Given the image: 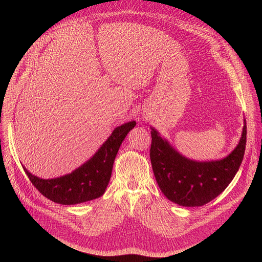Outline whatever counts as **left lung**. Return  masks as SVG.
Returning a JSON list of instances; mask_svg holds the SVG:
<instances>
[{"label":"left lung","mask_w":262,"mask_h":262,"mask_svg":"<svg viewBox=\"0 0 262 262\" xmlns=\"http://www.w3.org/2000/svg\"><path fill=\"white\" fill-rule=\"evenodd\" d=\"M234 150L220 161L196 162L177 152L151 128L150 161L152 170L164 195L180 206H202L217 197L232 181L243 162L247 125Z\"/></svg>","instance_id":"obj_1"}]
</instances>
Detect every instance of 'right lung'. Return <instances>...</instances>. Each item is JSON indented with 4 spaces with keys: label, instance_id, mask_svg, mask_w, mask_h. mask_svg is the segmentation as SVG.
<instances>
[{
    "label": "right lung",
    "instance_id": "1",
    "mask_svg": "<svg viewBox=\"0 0 262 262\" xmlns=\"http://www.w3.org/2000/svg\"><path fill=\"white\" fill-rule=\"evenodd\" d=\"M135 125L136 121H130L116 127L96 154L70 174L42 179L23 168L35 188L56 203L72 205L99 198L108 184L119 147Z\"/></svg>",
    "mask_w": 262,
    "mask_h": 262
}]
</instances>
